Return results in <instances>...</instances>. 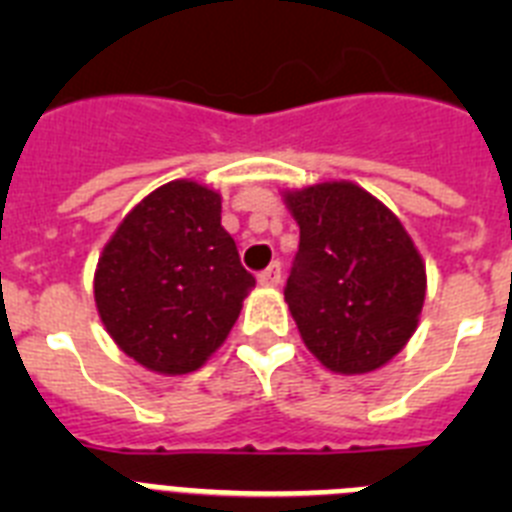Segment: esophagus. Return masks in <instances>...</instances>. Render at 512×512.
Wrapping results in <instances>:
<instances>
[{
  "instance_id": "obj_1",
  "label": "esophagus",
  "mask_w": 512,
  "mask_h": 512,
  "mask_svg": "<svg viewBox=\"0 0 512 512\" xmlns=\"http://www.w3.org/2000/svg\"><path fill=\"white\" fill-rule=\"evenodd\" d=\"M279 279H282V264H279V261L269 264L259 274V284H261V287H277Z\"/></svg>"
}]
</instances>
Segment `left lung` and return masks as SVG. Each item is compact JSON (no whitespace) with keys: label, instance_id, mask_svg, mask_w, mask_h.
Returning <instances> with one entry per match:
<instances>
[{"label":"left lung","instance_id":"left-lung-1","mask_svg":"<svg viewBox=\"0 0 512 512\" xmlns=\"http://www.w3.org/2000/svg\"><path fill=\"white\" fill-rule=\"evenodd\" d=\"M300 251L284 300L330 372H374L408 343L425 300V266L402 223L351 182L289 192Z\"/></svg>","mask_w":512,"mask_h":512}]
</instances>
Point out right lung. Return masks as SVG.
<instances>
[{"instance_id": "right-lung-1", "label": "right lung", "mask_w": 512, "mask_h": 512, "mask_svg": "<svg viewBox=\"0 0 512 512\" xmlns=\"http://www.w3.org/2000/svg\"><path fill=\"white\" fill-rule=\"evenodd\" d=\"M256 284L220 225V194L169 182L104 246L94 300L117 346L151 372L187 374L228 338Z\"/></svg>"}]
</instances>
